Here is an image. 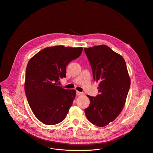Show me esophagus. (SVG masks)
<instances>
[{
  "label": "esophagus",
  "instance_id": "1",
  "mask_svg": "<svg viewBox=\"0 0 153 153\" xmlns=\"http://www.w3.org/2000/svg\"><path fill=\"white\" fill-rule=\"evenodd\" d=\"M76 94L77 96H82L84 95V93L82 92H79V91H76Z\"/></svg>",
  "mask_w": 153,
  "mask_h": 153
}]
</instances>
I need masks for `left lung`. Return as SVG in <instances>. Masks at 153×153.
<instances>
[{
	"instance_id": "8db88e82",
	"label": "left lung",
	"mask_w": 153,
	"mask_h": 153,
	"mask_svg": "<svg viewBox=\"0 0 153 153\" xmlns=\"http://www.w3.org/2000/svg\"><path fill=\"white\" fill-rule=\"evenodd\" d=\"M93 71V79L99 82L96 97L85 110L88 120L103 127L114 120L124 106L130 86V79L123 58L106 45L84 48Z\"/></svg>"
}]
</instances>
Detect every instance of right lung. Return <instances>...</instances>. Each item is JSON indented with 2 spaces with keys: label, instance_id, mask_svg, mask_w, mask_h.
<instances>
[{
  "label": "right lung",
  "instance_id": "right-lung-1",
  "mask_svg": "<svg viewBox=\"0 0 153 153\" xmlns=\"http://www.w3.org/2000/svg\"><path fill=\"white\" fill-rule=\"evenodd\" d=\"M82 47L55 46L43 49L28 62L25 91L34 114L44 124L53 125L67 116L76 96L74 90L59 86L60 79L66 77V67L78 58Z\"/></svg>",
  "mask_w": 153,
  "mask_h": 153
}]
</instances>
